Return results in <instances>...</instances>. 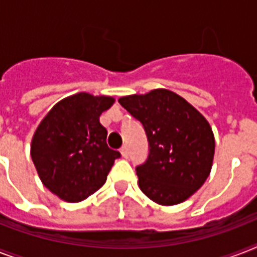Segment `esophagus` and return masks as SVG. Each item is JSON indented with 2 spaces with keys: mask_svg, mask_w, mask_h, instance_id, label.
<instances>
[{
  "mask_svg": "<svg viewBox=\"0 0 257 257\" xmlns=\"http://www.w3.org/2000/svg\"><path fill=\"white\" fill-rule=\"evenodd\" d=\"M120 152H121V156L124 157V159H126V157L129 156V151H128V147H126V145H124V147L120 149Z\"/></svg>",
  "mask_w": 257,
  "mask_h": 257,
  "instance_id": "1",
  "label": "esophagus"
}]
</instances>
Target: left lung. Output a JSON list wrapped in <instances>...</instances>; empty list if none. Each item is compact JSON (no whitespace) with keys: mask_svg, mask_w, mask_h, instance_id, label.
Listing matches in <instances>:
<instances>
[{"mask_svg":"<svg viewBox=\"0 0 257 257\" xmlns=\"http://www.w3.org/2000/svg\"><path fill=\"white\" fill-rule=\"evenodd\" d=\"M144 126L148 159L136 168L139 187L160 205L189 199L211 173L215 136L207 118L185 98L168 89L118 98Z\"/></svg>","mask_w":257,"mask_h":257,"instance_id":"left-lung-1","label":"left lung"}]
</instances>
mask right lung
I'll list each match as a JSON object with an SVG mask.
<instances>
[{
  "instance_id": "add662e5",
  "label": "right lung",
  "mask_w": 257,
  "mask_h": 257,
  "mask_svg": "<svg viewBox=\"0 0 257 257\" xmlns=\"http://www.w3.org/2000/svg\"><path fill=\"white\" fill-rule=\"evenodd\" d=\"M113 102L110 96L72 94L58 101L34 132L30 156L38 177L64 201L78 203L98 191L120 157L106 145L108 132L100 124Z\"/></svg>"
}]
</instances>
